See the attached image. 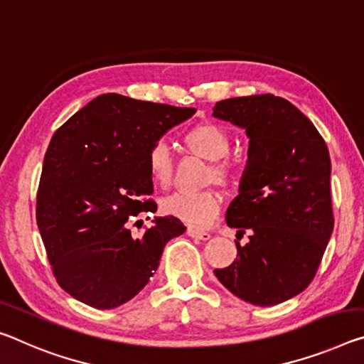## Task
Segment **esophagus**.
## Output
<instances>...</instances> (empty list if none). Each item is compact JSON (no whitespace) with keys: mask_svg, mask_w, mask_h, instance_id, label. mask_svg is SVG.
<instances>
[{"mask_svg":"<svg viewBox=\"0 0 364 364\" xmlns=\"http://www.w3.org/2000/svg\"><path fill=\"white\" fill-rule=\"evenodd\" d=\"M188 236H191V238H194V240H200V241L210 240V233L200 232V230H196V228H188Z\"/></svg>","mask_w":364,"mask_h":364,"instance_id":"34e87169","label":"esophagus"}]
</instances>
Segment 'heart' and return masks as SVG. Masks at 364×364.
Masks as SVG:
<instances>
[{
	"mask_svg": "<svg viewBox=\"0 0 364 364\" xmlns=\"http://www.w3.org/2000/svg\"><path fill=\"white\" fill-rule=\"evenodd\" d=\"M184 144L203 159L213 161L210 166V178L213 180L227 183L232 178L233 166L223 160L232 149V139L222 126L213 123L194 126L184 134ZM146 164L152 181L160 188L168 186L173 175V155L168 144L165 141L154 142L147 151ZM161 210L194 228H204L220 212V198L210 191L175 193L161 200Z\"/></svg>",
	"mask_w": 364,
	"mask_h": 364,
	"instance_id": "1",
	"label": "heart"
}]
</instances>
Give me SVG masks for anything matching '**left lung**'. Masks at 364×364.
<instances>
[{
  "mask_svg": "<svg viewBox=\"0 0 364 364\" xmlns=\"http://www.w3.org/2000/svg\"><path fill=\"white\" fill-rule=\"evenodd\" d=\"M213 117L246 131L247 161L227 225L241 238L236 259L213 274L256 306L296 296L314 279L333 230L331 157L314 124L272 94L217 102Z\"/></svg>",
  "mask_w": 364,
  "mask_h": 364,
  "instance_id": "obj_1",
  "label": "left lung"
}]
</instances>
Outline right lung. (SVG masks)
<instances>
[{
	"label": "right lung",
	"mask_w": 364,
	"mask_h": 364,
	"mask_svg": "<svg viewBox=\"0 0 364 364\" xmlns=\"http://www.w3.org/2000/svg\"><path fill=\"white\" fill-rule=\"evenodd\" d=\"M196 108L103 94L51 137L37 194V225L56 282L97 309L134 298L159 269L171 238L186 232L176 217H154L141 236L128 218L157 212L149 147ZM141 222L142 227V220Z\"/></svg>",
	"instance_id": "1"
}]
</instances>
